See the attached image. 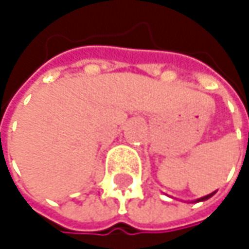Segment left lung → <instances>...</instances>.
<instances>
[{
    "mask_svg": "<svg viewBox=\"0 0 249 249\" xmlns=\"http://www.w3.org/2000/svg\"><path fill=\"white\" fill-rule=\"evenodd\" d=\"M215 193H216V192H213V193H211V195H206V196H203V197H200V199H197L196 202H200V200H208V199H209V197H212V196H213Z\"/></svg>",
    "mask_w": 249,
    "mask_h": 249,
    "instance_id": "1",
    "label": "left lung"
}]
</instances>
